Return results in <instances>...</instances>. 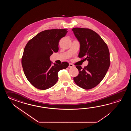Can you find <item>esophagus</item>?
Listing matches in <instances>:
<instances>
[{
	"label": "esophagus",
	"mask_w": 131,
	"mask_h": 131,
	"mask_svg": "<svg viewBox=\"0 0 131 131\" xmlns=\"http://www.w3.org/2000/svg\"><path fill=\"white\" fill-rule=\"evenodd\" d=\"M69 67H70V68H72V67H74V66H73L72 64H71V63H69Z\"/></svg>",
	"instance_id": "obj_1"
}]
</instances>
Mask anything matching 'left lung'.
Returning <instances> with one entry per match:
<instances>
[{
    "label": "left lung",
    "mask_w": 131,
    "mask_h": 131,
    "mask_svg": "<svg viewBox=\"0 0 131 131\" xmlns=\"http://www.w3.org/2000/svg\"><path fill=\"white\" fill-rule=\"evenodd\" d=\"M72 30L80 45L79 57H85L84 59L89 62L84 68L76 67L79 74L73 80L81 88L91 89L100 83L109 69V49L101 36L91 29L75 28Z\"/></svg>",
    "instance_id": "left-lung-1"
}]
</instances>
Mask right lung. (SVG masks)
<instances>
[{"mask_svg":"<svg viewBox=\"0 0 131 131\" xmlns=\"http://www.w3.org/2000/svg\"><path fill=\"white\" fill-rule=\"evenodd\" d=\"M67 29L43 31L29 40L26 45L21 59L25 76L34 86L45 90L53 86L58 81L59 72L69 66L67 62L52 65L50 56L59 50L60 39Z\"/></svg>","mask_w":131,"mask_h":131,"instance_id":"add662e5","label":"right lung"}]
</instances>
